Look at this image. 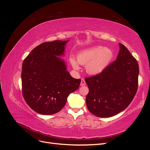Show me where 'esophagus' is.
Instances as JSON below:
<instances>
[{
  "instance_id": "1",
  "label": "esophagus",
  "mask_w": 150,
  "mask_h": 150,
  "mask_svg": "<svg viewBox=\"0 0 150 150\" xmlns=\"http://www.w3.org/2000/svg\"><path fill=\"white\" fill-rule=\"evenodd\" d=\"M80 85H81V86H83L86 85V82H85V80H84V79H81Z\"/></svg>"
}]
</instances>
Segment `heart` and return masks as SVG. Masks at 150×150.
I'll return each mask as SVG.
<instances>
[{
    "label": "heart",
    "mask_w": 150,
    "mask_h": 150,
    "mask_svg": "<svg viewBox=\"0 0 150 150\" xmlns=\"http://www.w3.org/2000/svg\"><path fill=\"white\" fill-rule=\"evenodd\" d=\"M113 52L110 48L103 46H94L81 51L77 56V62L72 57H70L71 66L76 70L79 69L78 63L86 66L88 74L98 75L110 64L113 57Z\"/></svg>",
    "instance_id": "b5f03b06"
}]
</instances>
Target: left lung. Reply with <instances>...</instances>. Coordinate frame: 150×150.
Here are the masks:
<instances>
[{"mask_svg": "<svg viewBox=\"0 0 150 150\" xmlns=\"http://www.w3.org/2000/svg\"><path fill=\"white\" fill-rule=\"evenodd\" d=\"M119 46L116 61L101 73L85 79L89 88L86 105L98 117H112L125 110L137 91L138 62L124 45Z\"/></svg>", "mask_w": 150, "mask_h": 150, "instance_id": "left-lung-1", "label": "left lung"}]
</instances>
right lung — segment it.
Returning <instances> with one entry per match:
<instances>
[{
  "mask_svg": "<svg viewBox=\"0 0 150 150\" xmlns=\"http://www.w3.org/2000/svg\"><path fill=\"white\" fill-rule=\"evenodd\" d=\"M69 40H54L39 45L26 57L22 67L23 96L39 114L51 115L65 106L69 95L78 89L80 79L67 71L64 56Z\"/></svg>",
  "mask_w": 150,
  "mask_h": 150,
  "instance_id": "right-lung-1",
  "label": "right lung"
}]
</instances>
